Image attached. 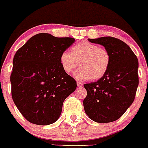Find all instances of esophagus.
Instances as JSON below:
<instances>
[{
	"label": "esophagus",
	"instance_id": "1",
	"mask_svg": "<svg viewBox=\"0 0 148 148\" xmlns=\"http://www.w3.org/2000/svg\"><path fill=\"white\" fill-rule=\"evenodd\" d=\"M77 86L78 87H82L83 86V84L82 83H80V82L77 81Z\"/></svg>",
	"mask_w": 148,
	"mask_h": 148
}]
</instances>
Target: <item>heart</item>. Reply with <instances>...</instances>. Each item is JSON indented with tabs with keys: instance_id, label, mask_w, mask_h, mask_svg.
Listing matches in <instances>:
<instances>
[{
	"instance_id": "heart-1",
	"label": "heart",
	"mask_w": 148,
	"mask_h": 148,
	"mask_svg": "<svg viewBox=\"0 0 148 148\" xmlns=\"http://www.w3.org/2000/svg\"><path fill=\"white\" fill-rule=\"evenodd\" d=\"M60 61L64 71L68 74L79 65L80 69L74 73L77 79L97 80L107 72L111 62V56L105 48L83 41L74 45L71 48V53L68 51L62 53Z\"/></svg>"
}]
</instances>
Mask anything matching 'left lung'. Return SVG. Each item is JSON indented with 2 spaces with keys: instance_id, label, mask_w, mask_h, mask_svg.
I'll list each match as a JSON object with an SVG mask.
<instances>
[{
  "instance_id": "left-lung-1",
  "label": "left lung",
  "mask_w": 148,
  "mask_h": 148,
  "mask_svg": "<svg viewBox=\"0 0 148 148\" xmlns=\"http://www.w3.org/2000/svg\"><path fill=\"white\" fill-rule=\"evenodd\" d=\"M101 45L111 56V62L103 77L84 84L87 91L83 100L86 115L97 123L118 120L134 101L138 86V59L130 47L119 38L111 36L88 38Z\"/></svg>"
}]
</instances>
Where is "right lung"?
<instances>
[{"mask_svg": "<svg viewBox=\"0 0 148 148\" xmlns=\"http://www.w3.org/2000/svg\"><path fill=\"white\" fill-rule=\"evenodd\" d=\"M74 42V38L38 33L15 53L10 76L12 97L32 124L56 122L64 101L75 91L77 82L64 71L60 61L62 53Z\"/></svg>", "mask_w": 148, "mask_h": 148, "instance_id": "add662e5", "label": "right lung"}]
</instances>
